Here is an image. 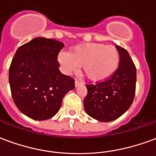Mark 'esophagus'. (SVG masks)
Listing matches in <instances>:
<instances>
[{"mask_svg":"<svg viewBox=\"0 0 156 156\" xmlns=\"http://www.w3.org/2000/svg\"><path fill=\"white\" fill-rule=\"evenodd\" d=\"M74 83H75V87H78V86L82 85V82L78 81V80H75Z\"/></svg>","mask_w":156,"mask_h":156,"instance_id":"34e87169","label":"esophagus"}]
</instances>
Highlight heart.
<instances>
[{
    "label": "heart",
    "instance_id": "heart-1",
    "mask_svg": "<svg viewBox=\"0 0 156 156\" xmlns=\"http://www.w3.org/2000/svg\"><path fill=\"white\" fill-rule=\"evenodd\" d=\"M58 62L66 74L78 72L83 66L90 81L100 83L108 80L117 71L120 54L114 46L90 42L77 45L71 48L70 52L61 51L58 55Z\"/></svg>",
    "mask_w": 156,
    "mask_h": 156
}]
</instances>
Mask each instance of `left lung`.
Masks as SVG:
<instances>
[{
	"label": "left lung",
	"instance_id": "1",
	"mask_svg": "<svg viewBox=\"0 0 156 156\" xmlns=\"http://www.w3.org/2000/svg\"><path fill=\"white\" fill-rule=\"evenodd\" d=\"M120 54L118 70L111 78L97 84H87L83 100L86 113L102 122L119 118L133 103L136 84V68L124 48L116 46Z\"/></svg>",
	"mask_w": 156,
	"mask_h": 156
}]
</instances>
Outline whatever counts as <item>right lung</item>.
I'll return each instance as SVG.
<instances>
[{
    "label": "right lung",
    "mask_w": 156,
    "mask_h": 156,
    "mask_svg": "<svg viewBox=\"0 0 156 156\" xmlns=\"http://www.w3.org/2000/svg\"><path fill=\"white\" fill-rule=\"evenodd\" d=\"M64 44L37 37L16 50L9 69L12 98L22 114L35 120L53 117L74 79L59 71L58 55Z\"/></svg>",
    "instance_id": "add662e5"
}]
</instances>
